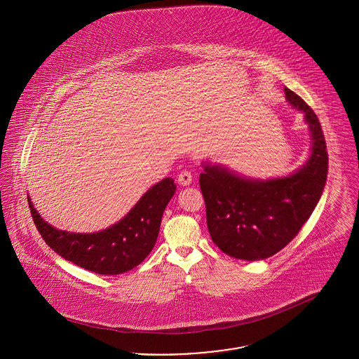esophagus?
<instances>
[{"label":"esophagus","instance_id":"esophagus-1","mask_svg":"<svg viewBox=\"0 0 359 359\" xmlns=\"http://www.w3.org/2000/svg\"><path fill=\"white\" fill-rule=\"evenodd\" d=\"M177 182H179L182 186H189V183L192 182V175H191V172L187 171V170L180 171L179 176H177Z\"/></svg>","mask_w":359,"mask_h":359}]
</instances>
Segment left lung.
I'll return each instance as SVG.
<instances>
[{
  "label": "left lung",
  "mask_w": 359,
  "mask_h": 359,
  "mask_svg": "<svg viewBox=\"0 0 359 359\" xmlns=\"http://www.w3.org/2000/svg\"><path fill=\"white\" fill-rule=\"evenodd\" d=\"M287 101L304 113L312 136L307 163L288 177L256 180L205 164L199 184L212 242L227 256L256 261L285 248L318 205L328 170L325 135L313 110L284 87Z\"/></svg>",
  "instance_id": "8db88e82"
}]
</instances>
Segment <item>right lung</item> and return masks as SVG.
Returning a JSON list of instances; mask_svg holds the SVG:
<instances>
[{"mask_svg":"<svg viewBox=\"0 0 359 359\" xmlns=\"http://www.w3.org/2000/svg\"><path fill=\"white\" fill-rule=\"evenodd\" d=\"M175 189L173 179H163L142 195L120 222L91 234L57 230L43 221L31 199L28 203L36 229L55 253L86 271L110 276L133 269L151 253Z\"/></svg>","mask_w":359,"mask_h":359,"instance_id":"right-lung-1","label":"right lung"}]
</instances>
